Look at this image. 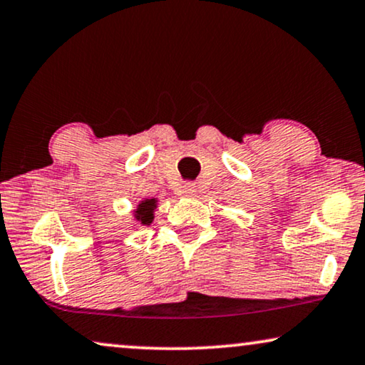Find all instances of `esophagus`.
<instances>
[{
	"label": "esophagus",
	"instance_id": "34e87169",
	"mask_svg": "<svg viewBox=\"0 0 365 365\" xmlns=\"http://www.w3.org/2000/svg\"><path fill=\"white\" fill-rule=\"evenodd\" d=\"M184 194L189 197H192L194 194H196V186H194V184H186V186H184Z\"/></svg>",
	"mask_w": 365,
	"mask_h": 365
}]
</instances>
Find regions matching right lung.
<instances>
[{
	"instance_id": "1",
	"label": "right lung",
	"mask_w": 365,
	"mask_h": 365,
	"mask_svg": "<svg viewBox=\"0 0 365 365\" xmlns=\"http://www.w3.org/2000/svg\"><path fill=\"white\" fill-rule=\"evenodd\" d=\"M158 207V197L153 199H144L138 204V207L134 209V219L136 222L143 224V226H149L154 219V211Z\"/></svg>"
}]
</instances>
